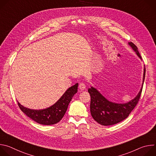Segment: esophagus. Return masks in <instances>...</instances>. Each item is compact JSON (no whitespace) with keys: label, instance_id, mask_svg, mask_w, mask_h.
<instances>
[{"label":"esophagus","instance_id":"34e87169","mask_svg":"<svg viewBox=\"0 0 156 156\" xmlns=\"http://www.w3.org/2000/svg\"><path fill=\"white\" fill-rule=\"evenodd\" d=\"M78 87H79V89L80 90H84V89L86 88V85L83 83H80L79 84V86H78Z\"/></svg>","mask_w":156,"mask_h":156}]
</instances>
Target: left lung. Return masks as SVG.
I'll return each mask as SVG.
<instances>
[{
  "label": "left lung",
  "mask_w": 156,
  "mask_h": 156,
  "mask_svg": "<svg viewBox=\"0 0 156 156\" xmlns=\"http://www.w3.org/2000/svg\"><path fill=\"white\" fill-rule=\"evenodd\" d=\"M129 45L135 51L141 59L138 48L132 42ZM146 69H144L143 82L144 81ZM143 83L138 95L131 101L125 104H117L108 101L93 87L89 88L88 92L91 96L90 111L93 118L98 123L104 125H112L118 123L126 119L131 111L138 104L143 90Z\"/></svg>",
  "instance_id": "obj_1"
}]
</instances>
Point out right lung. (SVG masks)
Masks as SVG:
<instances>
[{
    "label": "right lung",
    "instance_id": "obj_1",
    "mask_svg": "<svg viewBox=\"0 0 156 156\" xmlns=\"http://www.w3.org/2000/svg\"><path fill=\"white\" fill-rule=\"evenodd\" d=\"M78 86L76 83L71 86L55 104L45 109H30L21 105L18 102V105L22 112L36 122L45 125H54L60 122L64 116L73 96L77 93Z\"/></svg>",
    "mask_w": 156,
    "mask_h": 156
}]
</instances>
